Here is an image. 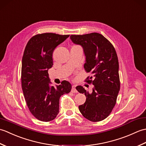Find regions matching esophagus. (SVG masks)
I'll use <instances>...</instances> for the list:
<instances>
[{"mask_svg":"<svg viewBox=\"0 0 146 146\" xmlns=\"http://www.w3.org/2000/svg\"><path fill=\"white\" fill-rule=\"evenodd\" d=\"M71 92H72L73 93H77V90H76V86L75 85L72 86V88H71Z\"/></svg>","mask_w":146,"mask_h":146,"instance_id":"1","label":"esophagus"}]
</instances>
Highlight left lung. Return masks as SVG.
<instances>
[{"label": "left lung", "mask_w": 146, "mask_h": 146, "mask_svg": "<svg viewBox=\"0 0 146 146\" xmlns=\"http://www.w3.org/2000/svg\"><path fill=\"white\" fill-rule=\"evenodd\" d=\"M70 39L74 44L83 48L84 68L86 72L93 74L86 81L94 85L92 93L82 86L76 87L86 97L84 104L79 105V110L92 122L103 120L113 108L120 90L119 65L115 49L107 39L97 33L71 35Z\"/></svg>", "instance_id": "left-lung-1"}]
</instances>
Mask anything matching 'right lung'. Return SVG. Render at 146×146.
<instances>
[{
    "mask_svg": "<svg viewBox=\"0 0 146 146\" xmlns=\"http://www.w3.org/2000/svg\"><path fill=\"white\" fill-rule=\"evenodd\" d=\"M70 35L54 33L37 35L29 39L22 60L21 82L29 109L37 119L49 122L59 113L60 98L70 93L71 85L66 80L51 86L48 70L53 65L52 52Z\"/></svg>",
    "mask_w": 146,
    "mask_h": 146,
    "instance_id": "obj_1",
    "label": "right lung"
}]
</instances>
